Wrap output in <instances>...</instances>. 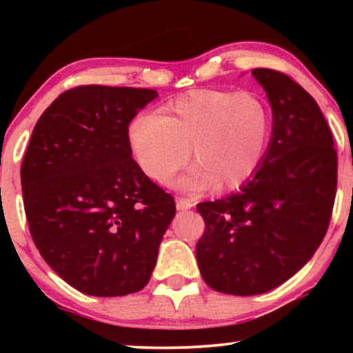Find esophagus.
Wrapping results in <instances>:
<instances>
[{
	"mask_svg": "<svg viewBox=\"0 0 353 353\" xmlns=\"http://www.w3.org/2000/svg\"><path fill=\"white\" fill-rule=\"evenodd\" d=\"M191 207H194V202L188 197H176V209L178 210H190Z\"/></svg>",
	"mask_w": 353,
	"mask_h": 353,
	"instance_id": "esophagus-1",
	"label": "esophagus"
}]
</instances>
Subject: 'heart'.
I'll list each match as a JSON object with an SVG mask.
<instances>
[{
	"label": "heart",
	"instance_id": "heart-1",
	"mask_svg": "<svg viewBox=\"0 0 353 353\" xmlns=\"http://www.w3.org/2000/svg\"><path fill=\"white\" fill-rule=\"evenodd\" d=\"M272 114L254 93L199 90L163 105L159 115L130 120L133 161L149 180L168 183L191 159L188 190H233L262 165L272 138Z\"/></svg>",
	"mask_w": 353,
	"mask_h": 353
}]
</instances>
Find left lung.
<instances>
[{"mask_svg": "<svg viewBox=\"0 0 353 353\" xmlns=\"http://www.w3.org/2000/svg\"><path fill=\"white\" fill-rule=\"evenodd\" d=\"M273 112L257 173L223 199L201 202L205 231L196 244L215 291L255 296L296 274L325 238L337 186L334 138L316 101L291 77L254 69Z\"/></svg>", "mask_w": 353, "mask_h": 353, "instance_id": "left-lung-1", "label": "left lung"}]
</instances>
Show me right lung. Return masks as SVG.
<instances>
[{"mask_svg": "<svg viewBox=\"0 0 353 353\" xmlns=\"http://www.w3.org/2000/svg\"><path fill=\"white\" fill-rule=\"evenodd\" d=\"M156 90L81 85L41 114L21 167L30 234L45 262L77 291H141L175 201L134 163L127 127Z\"/></svg>", "mask_w": 353, "mask_h": 353, "instance_id": "1", "label": "right lung"}]
</instances>
